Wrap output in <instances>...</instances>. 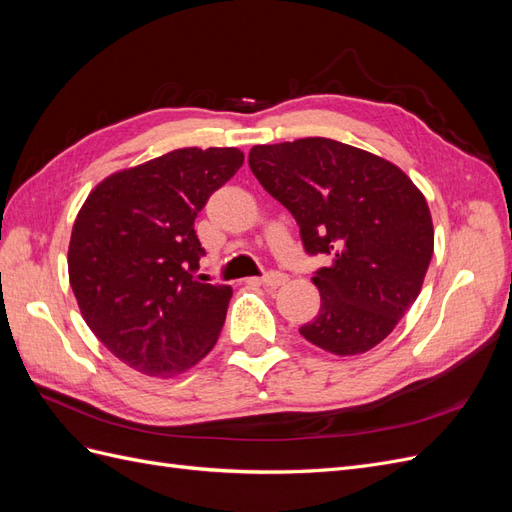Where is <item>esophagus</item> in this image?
<instances>
[{"mask_svg": "<svg viewBox=\"0 0 512 512\" xmlns=\"http://www.w3.org/2000/svg\"><path fill=\"white\" fill-rule=\"evenodd\" d=\"M260 282L265 284V286H269V288H280V286H284L288 282V275H284L280 271H271V273L262 275Z\"/></svg>", "mask_w": 512, "mask_h": 512, "instance_id": "obj_1", "label": "esophagus"}]
</instances>
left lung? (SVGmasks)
Instances as JSON below:
<instances>
[{"instance_id":"obj_1","label":"left lung","mask_w":512,"mask_h":512,"mask_svg":"<svg viewBox=\"0 0 512 512\" xmlns=\"http://www.w3.org/2000/svg\"><path fill=\"white\" fill-rule=\"evenodd\" d=\"M250 168L297 220L305 252L331 258L312 277L318 316L299 333L337 356L378 346L429 269L433 222L423 192L393 162L320 136L254 145Z\"/></svg>"}]
</instances>
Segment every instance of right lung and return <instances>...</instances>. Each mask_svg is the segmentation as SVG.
Returning a JSON list of instances; mask_svg holds the SVG:
<instances>
[{"mask_svg": "<svg viewBox=\"0 0 512 512\" xmlns=\"http://www.w3.org/2000/svg\"><path fill=\"white\" fill-rule=\"evenodd\" d=\"M237 147H183L102 179L72 226L70 286L81 316L121 363L173 378L211 352L230 286L194 275V230L209 196L237 173Z\"/></svg>", "mask_w": 512, "mask_h": 512, "instance_id": "add662e5", "label": "right lung"}]
</instances>
